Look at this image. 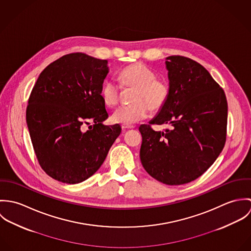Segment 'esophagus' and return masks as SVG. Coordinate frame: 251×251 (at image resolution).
Instances as JSON below:
<instances>
[{"instance_id": "1", "label": "esophagus", "mask_w": 251, "mask_h": 251, "mask_svg": "<svg viewBox=\"0 0 251 251\" xmlns=\"http://www.w3.org/2000/svg\"><path fill=\"white\" fill-rule=\"evenodd\" d=\"M122 128H123L124 130H127V129H132V128H134V126H123Z\"/></svg>"}]
</instances>
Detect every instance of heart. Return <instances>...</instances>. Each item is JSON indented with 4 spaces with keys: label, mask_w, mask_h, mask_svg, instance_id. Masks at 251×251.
Wrapping results in <instances>:
<instances>
[{
    "label": "heart",
    "mask_w": 251,
    "mask_h": 251,
    "mask_svg": "<svg viewBox=\"0 0 251 251\" xmlns=\"http://www.w3.org/2000/svg\"><path fill=\"white\" fill-rule=\"evenodd\" d=\"M123 86L133 87L131 104L116 109L111 115L114 124L131 126L144 120L149 108L158 111L163 107L170 96L169 84L161 79H156V74L143 63H135L124 68L119 73ZM121 89L113 80H106L101 88V98L108 107H114L120 100Z\"/></svg>",
    "instance_id": "1"
}]
</instances>
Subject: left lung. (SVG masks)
<instances>
[{
  "label": "left lung",
  "instance_id": "obj_1",
  "mask_svg": "<svg viewBox=\"0 0 251 251\" xmlns=\"http://www.w3.org/2000/svg\"><path fill=\"white\" fill-rule=\"evenodd\" d=\"M170 96L150 125H141L140 159L152 178L169 185L190 182L215 161L226 141L224 91L203 66L182 56L165 61ZM171 124L154 132L151 124Z\"/></svg>",
  "mask_w": 251,
  "mask_h": 251
}]
</instances>
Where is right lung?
Wrapping results in <instances>:
<instances>
[{
    "instance_id": "add662e5",
    "label": "right lung",
    "mask_w": 251,
    "mask_h": 251,
    "mask_svg": "<svg viewBox=\"0 0 251 251\" xmlns=\"http://www.w3.org/2000/svg\"><path fill=\"white\" fill-rule=\"evenodd\" d=\"M107 60L72 53L47 66L29 98L26 121L43 171L65 183H79L102 165L120 135L108 118L100 92L109 72ZM94 122L83 131L85 124Z\"/></svg>"
}]
</instances>
